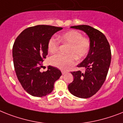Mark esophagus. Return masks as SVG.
Returning <instances> with one entry per match:
<instances>
[{
    "mask_svg": "<svg viewBox=\"0 0 123 123\" xmlns=\"http://www.w3.org/2000/svg\"><path fill=\"white\" fill-rule=\"evenodd\" d=\"M61 72H62V74H65L68 73V71H64V70H62Z\"/></svg>",
    "mask_w": 123,
    "mask_h": 123,
    "instance_id": "obj_1",
    "label": "esophagus"
}]
</instances>
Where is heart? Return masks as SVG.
Returning a JSON list of instances; mask_svg holds the SVG:
<instances>
[{"mask_svg": "<svg viewBox=\"0 0 123 123\" xmlns=\"http://www.w3.org/2000/svg\"><path fill=\"white\" fill-rule=\"evenodd\" d=\"M58 40L64 44L69 45L66 51L67 55H55L49 59L50 64L61 69H68L74 65L76 58L78 60L85 58L90 49V41L83 37L76 30H69L58 37ZM59 42L56 39L51 38L48 42V51L55 54L58 51Z\"/></svg>", "mask_w": 123, "mask_h": 123, "instance_id": "b5f03b06", "label": "heart"}]
</instances>
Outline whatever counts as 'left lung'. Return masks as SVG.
<instances>
[{
	"label": "left lung",
	"instance_id": "left-lung-1",
	"mask_svg": "<svg viewBox=\"0 0 123 123\" xmlns=\"http://www.w3.org/2000/svg\"><path fill=\"white\" fill-rule=\"evenodd\" d=\"M71 28L83 31L90 41V49L87 56L78 65V68H83L85 71L71 72L74 80L68 85L71 94L86 98L95 94L106 79L111 61L110 45L102 33L90 26H73Z\"/></svg>",
	"mask_w": 123,
	"mask_h": 123
}]
</instances>
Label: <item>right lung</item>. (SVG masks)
<instances>
[{
	"label": "right lung",
	"mask_w": 123,
	"mask_h": 123,
	"mask_svg": "<svg viewBox=\"0 0 123 123\" xmlns=\"http://www.w3.org/2000/svg\"><path fill=\"white\" fill-rule=\"evenodd\" d=\"M62 28L37 25L25 29L16 38L12 47L14 66L24 90L34 97H41L54 90L55 81L62 75L59 69L48 67L41 72L42 62L48 54V42Z\"/></svg>",
	"instance_id": "1"
}]
</instances>
